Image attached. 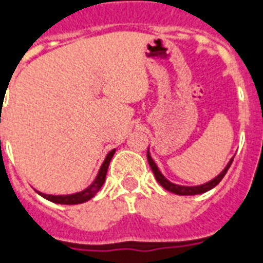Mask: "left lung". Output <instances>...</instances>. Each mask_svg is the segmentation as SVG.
Wrapping results in <instances>:
<instances>
[{"instance_id": "8db88e82", "label": "left lung", "mask_w": 263, "mask_h": 263, "mask_svg": "<svg viewBox=\"0 0 263 263\" xmlns=\"http://www.w3.org/2000/svg\"><path fill=\"white\" fill-rule=\"evenodd\" d=\"M232 160H234V158H231V160L227 163V166L224 167V171L221 172L220 175H217V176H215L213 180H210V182L204 183V184H200V186H180V184H175V183L169 182V180L162 175V172H160L159 167L156 166V163H155L154 159H152V156L149 155V149H148L149 166H151V169H152V172H154V175L155 177H156L158 183H159L160 186L165 189V190L172 192V193H175V194H179V196H194V194H201V193H205V192H209V190H211L213 187H215V186L222 180V177L226 176L227 171L230 169Z\"/></svg>"}]
</instances>
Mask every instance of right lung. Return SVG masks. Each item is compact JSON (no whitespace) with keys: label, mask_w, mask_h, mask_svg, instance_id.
Here are the masks:
<instances>
[{"label":"right lung","mask_w":263,"mask_h":263,"mask_svg":"<svg viewBox=\"0 0 263 263\" xmlns=\"http://www.w3.org/2000/svg\"><path fill=\"white\" fill-rule=\"evenodd\" d=\"M115 154V149H112L111 152H108V155L105 156V160L103 162V165L100 167V171H98V175L94 179V182L88 186L87 189H84L83 192H79V193L74 194H65V196H53V194H45L41 193V192H37V193L41 194L43 198H46L49 201H52V203H58V204H81V203H86L88 201L90 198H92L97 192L101 189V186L105 182V176H107V171H108V165L111 159H112V156Z\"/></svg>","instance_id":"obj_1"}]
</instances>
